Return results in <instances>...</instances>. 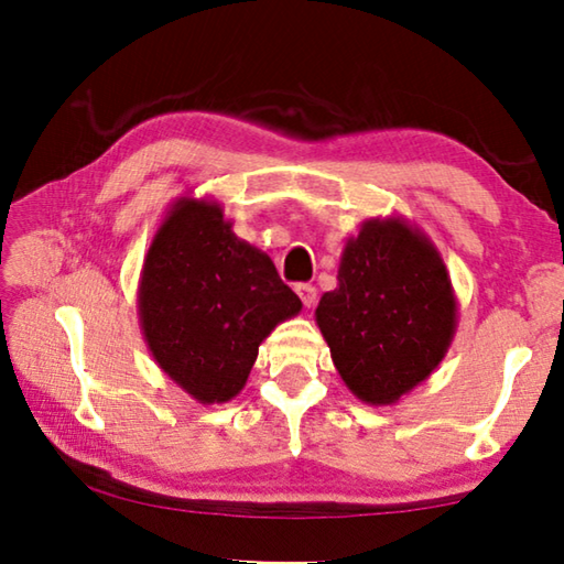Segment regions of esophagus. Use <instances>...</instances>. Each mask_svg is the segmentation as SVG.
<instances>
[{
    "instance_id": "esophagus-1",
    "label": "esophagus",
    "mask_w": 564,
    "mask_h": 564,
    "mask_svg": "<svg viewBox=\"0 0 564 564\" xmlns=\"http://www.w3.org/2000/svg\"><path fill=\"white\" fill-rule=\"evenodd\" d=\"M295 293H299V299L303 301L305 308H313V305H316V299H318L316 285H311V283H299V285H295Z\"/></svg>"
}]
</instances>
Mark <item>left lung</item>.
Returning <instances> with one entry per match:
<instances>
[{"mask_svg": "<svg viewBox=\"0 0 564 564\" xmlns=\"http://www.w3.org/2000/svg\"><path fill=\"white\" fill-rule=\"evenodd\" d=\"M316 323L352 395L398 403L455 338L457 299L441 251L405 218H368L343 246L338 285L321 295Z\"/></svg>", "mask_w": 564, "mask_h": 564, "instance_id": "obj_1", "label": "left lung"}]
</instances>
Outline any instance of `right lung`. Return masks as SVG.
<instances>
[{
    "mask_svg": "<svg viewBox=\"0 0 564 564\" xmlns=\"http://www.w3.org/2000/svg\"><path fill=\"white\" fill-rule=\"evenodd\" d=\"M137 301L156 366L204 405L241 393L261 343L303 308L269 256L234 234L224 206L194 196L161 218Z\"/></svg>",
    "mask_w": 564,
    "mask_h": 564,
    "instance_id": "add662e5",
    "label": "right lung"
}]
</instances>
